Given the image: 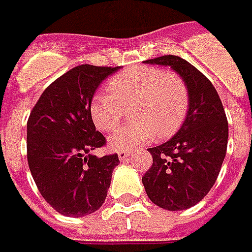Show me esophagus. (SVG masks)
<instances>
[{
	"mask_svg": "<svg viewBox=\"0 0 252 252\" xmlns=\"http://www.w3.org/2000/svg\"><path fill=\"white\" fill-rule=\"evenodd\" d=\"M117 155L120 160H126V158H129V156H131V151H120Z\"/></svg>",
	"mask_w": 252,
	"mask_h": 252,
	"instance_id": "1",
	"label": "esophagus"
}]
</instances>
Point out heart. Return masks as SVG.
Returning <instances> with one entry per match:
<instances>
[{
  "mask_svg": "<svg viewBox=\"0 0 252 252\" xmlns=\"http://www.w3.org/2000/svg\"><path fill=\"white\" fill-rule=\"evenodd\" d=\"M107 88L109 93L94 94L89 109L97 129L113 131L120 124L124 109L131 104V118L135 120L110 136L113 151H131L149 142L155 135L170 136L186 120L188 92L177 75L159 68L138 66L113 76Z\"/></svg>",
  "mask_w": 252,
  "mask_h": 252,
  "instance_id": "b5f03b06",
  "label": "heart"
}]
</instances>
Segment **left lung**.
<instances>
[{
  "label": "left lung",
  "mask_w": 252,
  "mask_h": 252,
  "mask_svg": "<svg viewBox=\"0 0 252 252\" xmlns=\"http://www.w3.org/2000/svg\"><path fill=\"white\" fill-rule=\"evenodd\" d=\"M145 64L170 66L188 92L184 123L167 142L148 149L153 164L142 177L153 204L166 211H184L202 201L219 176L227 151V118L211 81L188 61L163 56Z\"/></svg>",
  "instance_id": "obj_1"
}]
</instances>
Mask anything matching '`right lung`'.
<instances>
[{"label": "right lung", "instance_id": "obj_1", "mask_svg": "<svg viewBox=\"0 0 252 252\" xmlns=\"http://www.w3.org/2000/svg\"><path fill=\"white\" fill-rule=\"evenodd\" d=\"M121 66L78 65L41 93L28 120V163L41 196L57 212L82 218L107 196L117 155L92 152L106 143L91 117L100 83Z\"/></svg>", "mask_w": 252, "mask_h": 252}]
</instances>
